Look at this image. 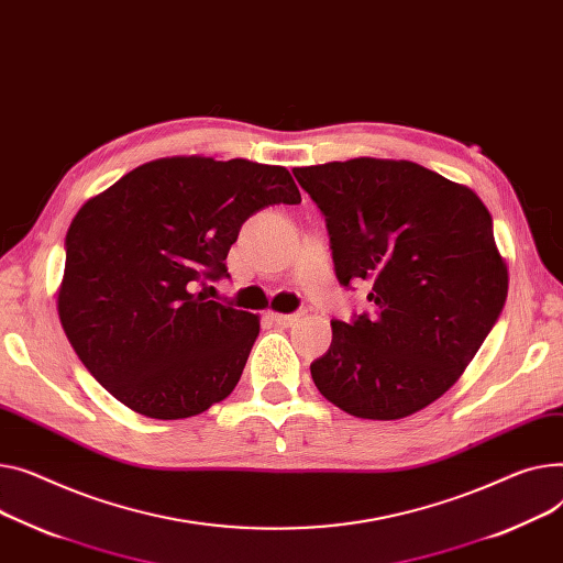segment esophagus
<instances>
[{
  "mask_svg": "<svg viewBox=\"0 0 563 563\" xmlns=\"http://www.w3.org/2000/svg\"><path fill=\"white\" fill-rule=\"evenodd\" d=\"M269 317H272L274 323H278V325H283V328H291L301 314H296V312H294V314H278V312H272Z\"/></svg>",
  "mask_w": 563,
  "mask_h": 563,
  "instance_id": "34e87169",
  "label": "esophagus"
}]
</instances>
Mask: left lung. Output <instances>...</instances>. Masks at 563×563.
<instances>
[{"label": "left lung", "instance_id": "1", "mask_svg": "<svg viewBox=\"0 0 563 563\" xmlns=\"http://www.w3.org/2000/svg\"><path fill=\"white\" fill-rule=\"evenodd\" d=\"M330 235L340 285L366 283L371 312L332 321L310 364L317 389L360 419L396 421L455 385L494 330L507 267L468 187L407 161L296 167Z\"/></svg>", "mask_w": 563, "mask_h": 563}]
</instances>
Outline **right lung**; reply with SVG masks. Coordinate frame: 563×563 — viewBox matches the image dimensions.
Listing matches in <instances>:
<instances>
[{
	"label": "right lung",
	"mask_w": 563,
	"mask_h": 563,
	"mask_svg": "<svg viewBox=\"0 0 563 563\" xmlns=\"http://www.w3.org/2000/svg\"><path fill=\"white\" fill-rule=\"evenodd\" d=\"M276 203H301L285 167L190 156L146 163L77 212L58 317L106 391L176 421L235 389L260 319L197 287L231 278L242 223Z\"/></svg>",
	"instance_id": "1"
}]
</instances>
